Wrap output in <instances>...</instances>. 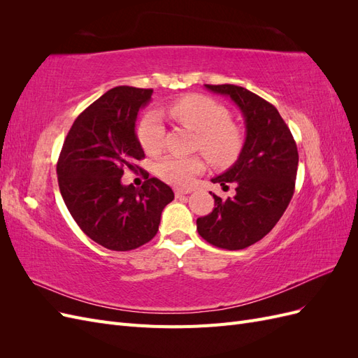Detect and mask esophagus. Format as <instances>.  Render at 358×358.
<instances>
[{"instance_id":"34e87169","label":"esophagus","mask_w":358,"mask_h":358,"mask_svg":"<svg viewBox=\"0 0 358 358\" xmlns=\"http://www.w3.org/2000/svg\"><path fill=\"white\" fill-rule=\"evenodd\" d=\"M191 191L189 189H176L175 191V196L178 197V199H180V197H183V196H187V194H189Z\"/></svg>"}]
</instances>
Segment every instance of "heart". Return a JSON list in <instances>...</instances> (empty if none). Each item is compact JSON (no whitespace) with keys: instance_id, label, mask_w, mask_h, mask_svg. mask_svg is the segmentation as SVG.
I'll return each mask as SVG.
<instances>
[{"instance_id":"b5f03b06","label":"heart","mask_w":358,"mask_h":358,"mask_svg":"<svg viewBox=\"0 0 358 358\" xmlns=\"http://www.w3.org/2000/svg\"><path fill=\"white\" fill-rule=\"evenodd\" d=\"M169 113L180 124L199 133L197 148L215 164H229L242 149L241 129L230 122V112L204 95H187L170 104ZM164 125L157 112H148L138 121L136 136L149 155L159 152L164 142ZM204 170L201 157L169 155L157 164L161 179L176 187H188L194 176Z\"/></svg>"}]
</instances>
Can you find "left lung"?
<instances>
[{"label":"left lung","mask_w":358,"mask_h":358,"mask_svg":"<svg viewBox=\"0 0 358 358\" xmlns=\"http://www.w3.org/2000/svg\"><path fill=\"white\" fill-rule=\"evenodd\" d=\"M204 86L239 107L246 138L234 164L212 179L222 187L236 183V196L222 201L213 194L215 208L197 220V231L213 246L237 251L262 241L284 215L294 194L299 152L273 104L242 86Z\"/></svg>","instance_id":"8db88e82"}]
</instances>
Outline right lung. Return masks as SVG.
Listing matches in <instances>:
<instances>
[{"label":"right lung","mask_w":358,"mask_h":358,"mask_svg":"<svg viewBox=\"0 0 358 358\" xmlns=\"http://www.w3.org/2000/svg\"><path fill=\"white\" fill-rule=\"evenodd\" d=\"M154 90L116 86L76 117L57 164L61 196L80 230L112 251H131L152 241L171 188L146 176L140 188L124 185L145 152L136 136L138 110ZM138 169V167H137Z\"/></svg>","instance_id":"add662e5"}]
</instances>
